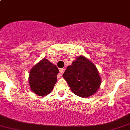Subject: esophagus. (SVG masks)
<instances>
[{
    "mask_svg": "<svg viewBox=\"0 0 130 130\" xmlns=\"http://www.w3.org/2000/svg\"><path fill=\"white\" fill-rule=\"evenodd\" d=\"M64 71H65V69H64V68H62V69H60V70H59V72H60L59 75H60V77L62 75V74L64 73Z\"/></svg>",
    "mask_w": 130,
    "mask_h": 130,
    "instance_id": "34e87169",
    "label": "esophagus"
}]
</instances>
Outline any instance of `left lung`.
<instances>
[{
    "instance_id": "8db88e82",
    "label": "left lung",
    "mask_w": 130,
    "mask_h": 130,
    "mask_svg": "<svg viewBox=\"0 0 130 130\" xmlns=\"http://www.w3.org/2000/svg\"><path fill=\"white\" fill-rule=\"evenodd\" d=\"M72 92L82 98H87L98 91L101 77L97 67L88 59L80 55L68 66L62 75Z\"/></svg>"
}]
</instances>
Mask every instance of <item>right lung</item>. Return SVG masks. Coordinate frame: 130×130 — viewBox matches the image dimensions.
Instances as JSON below:
<instances>
[{
	"instance_id": "right-lung-1",
	"label": "right lung",
	"mask_w": 130,
	"mask_h": 130,
	"mask_svg": "<svg viewBox=\"0 0 130 130\" xmlns=\"http://www.w3.org/2000/svg\"><path fill=\"white\" fill-rule=\"evenodd\" d=\"M59 69L44 58L29 71V84L31 90L40 97L50 93L57 80Z\"/></svg>"
}]
</instances>
